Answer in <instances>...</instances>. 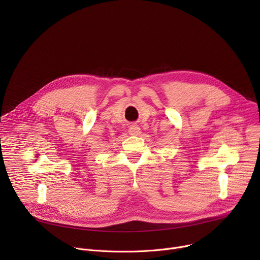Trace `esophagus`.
Returning a JSON list of instances; mask_svg holds the SVG:
<instances>
[{
  "mask_svg": "<svg viewBox=\"0 0 260 260\" xmlns=\"http://www.w3.org/2000/svg\"><path fill=\"white\" fill-rule=\"evenodd\" d=\"M128 133L132 136H140L141 135V128L137 125V123H133V124L129 125Z\"/></svg>",
  "mask_w": 260,
  "mask_h": 260,
  "instance_id": "1",
  "label": "esophagus"
}]
</instances>
